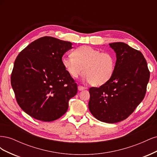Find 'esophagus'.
I'll return each mask as SVG.
<instances>
[{"instance_id": "34e87169", "label": "esophagus", "mask_w": 157, "mask_h": 157, "mask_svg": "<svg viewBox=\"0 0 157 157\" xmlns=\"http://www.w3.org/2000/svg\"><path fill=\"white\" fill-rule=\"evenodd\" d=\"M86 89V88L82 86H78V90H79V91H81V90H85Z\"/></svg>"}]
</instances>
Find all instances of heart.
I'll return each mask as SVG.
<instances>
[{
  "label": "heart",
  "instance_id": "obj_1",
  "mask_svg": "<svg viewBox=\"0 0 157 157\" xmlns=\"http://www.w3.org/2000/svg\"><path fill=\"white\" fill-rule=\"evenodd\" d=\"M72 56L63 57L62 65L71 77L77 78L83 72L84 78L94 86H101L112 77L115 58L108 52L89 46H82L72 52Z\"/></svg>",
  "mask_w": 157,
  "mask_h": 157
}]
</instances>
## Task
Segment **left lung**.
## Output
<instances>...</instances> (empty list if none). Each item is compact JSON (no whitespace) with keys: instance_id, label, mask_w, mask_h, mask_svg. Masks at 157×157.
I'll list each match as a JSON object with an SVG mask.
<instances>
[{"instance_id":"obj_1","label":"left lung","mask_w":157,"mask_h":157,"mask_svg":"<svg viewBox=\"0 0 157 157\" xmlns=\"http://www.w3.org/2000/svg\"><path fill=\"white\" fill-rule=\"evenodd\" d=\"M117 61L111 78L100 87L89 89V110L103 122L126 119L143 100L150 72L141 52L124 42L109 44Z\"/></svg>"}]
</instances>
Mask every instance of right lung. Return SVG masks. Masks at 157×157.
<instances>
[{"label": "right lung", "mask_w": 157, "mask_h": 157, "mask_svg": "<svg viewBox=\"0 0 157 157\" xmlns=\"http://www.w3.org/2000/svg\"><path fill=\"white\" fill-rule=\"evenodd\" d=\"M72 43L52 36L31 42L18 54L11 75L16 101L31 117L44 122L58 119L67 112L77 84L61 62Z\"/></svg>", "instance_id": "1"}]
</instances>
